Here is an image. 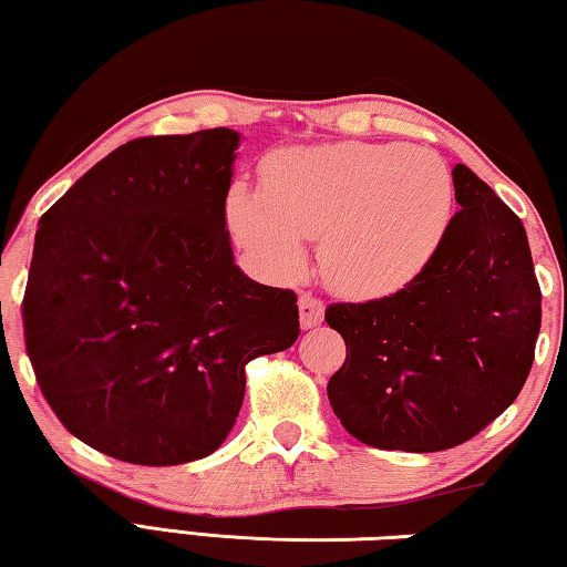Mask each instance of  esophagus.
I'll use <instances>...</instances> for the list:
<instances>
[{
    "label": "esophagus",
    "mask_w": 567,
    "mask_h": 567,
    "mask_svg": "<svg viewBox=\"0 0 567 567\" xmlns=\"http://www.w3.org/2000/svg\"><path fill=\"white\" fill-rule=\"evenodd\" d=\"M297 307H300V328L302 330H312V328H318V324L322 322L324 307H322V302L318 300V297L300 295V300H297Z\"/></svg>",
    "instance_id": "esophagus-1"
}]
</instances>
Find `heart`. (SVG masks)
<instances>
[{
  "label": "heart",
  "mask_w": 567,
  "mask_h": 567,
  "mask_svg": "<svg viewBox=\"0 0 567 567\" xmlns=\"http://www.w3.org/2000/svg\"><path fill=\"white\" fill-rule=\"evenodd\" d=\"M265 187L245 179L227 192V225L277 277L320 262L342 295L380 300L430 270L455 217L445 159L400 142H338L280 150L265 162Z\"/></svg>",
  "instance_id": "heart-1"
}]
</instances>
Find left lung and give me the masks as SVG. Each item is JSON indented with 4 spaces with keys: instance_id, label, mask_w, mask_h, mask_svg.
Instances as JSON below:
<instances>
[{
    "instance_id": "1",
    "label": "left lung",
    "mask_w": 567,
    "mask_h": 567,
    "mask_svg": "<svg viewBox=\"0 0 567 567\" xmlns=\"http://www.w3.org/2000/svg\"><path fill=\"white\" fill-rule=\"evenodd\" d=\"M460 213L430 270L402 292L330 305L348 358L328 382L360 443L437 453L475 437L515 402L540 332V287L525 227L465 165Z\"/></svg>"
}]
</instances>
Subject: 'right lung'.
Wrapping results in <instances>:
<instances>
[{
	"mask_svg": "<svg viewBox=\"0 0 567 567\" xmlns=\"http://www.w3.org/2000/svg\"><path fill=\"white\" fill-rule=\"evenodd\" d=\"M243 134L132 140L47 209L24 292L37 382L70 433L134 465L213 455L245 364L300 334L297 297L235 265L227 192Z\"/></svg>",
	"mask_w": 567,
	"mask_h": 567,
	"instance_id": "1",
	"label": "right lung"
}]
</instances>
